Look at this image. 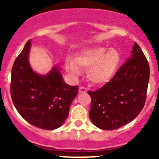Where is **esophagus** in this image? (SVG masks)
Instances as JSON below:
<instances>
[{
    "label": "esophagus",
    "instance_id": "esophagus-1",
    "mask_svg": "<svg viewBox=\"0 0 159 159\" xmlns=\"http://www.w3.org/2000/svg\"><path fill=\"white\" fill-rule=\"evenodd\" d=\"M78 92H79L80 93H85V92H87V89L83 87V86H81V87L79 88V91H78Z\"/></svg>",
    "mask_w": 159,
    "mask_h": 159
}]
</instances>
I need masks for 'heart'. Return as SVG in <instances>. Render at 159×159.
I'll return each mask as SVG.
<instances>
[{
    "label": "heart",
    "instance_id": "1",
    "mask_svg": "<svg viewBox=\"0 0 159 159\" xmlns=\"http://www.w3.org/2000/svg\"><path fill=\"white\" fill-rule=\"evenodd\" d=\"M120 55L116 49L96 47L81 50L74 61L66 62V67L74 75H79L81 68L87 69L89 81L95 84L108 82L115 75L120 64Z\"/></svg>",
    "mask_w": 159,
    "mask_h": 159
}]
</instances>
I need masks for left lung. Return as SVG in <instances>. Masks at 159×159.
Returning <instances> with one entry per match:
<instances>
[{"label":"left lung","instance_id":"obj_1","mask_svg":"<svg viewBox=\"0 0 159 159\" xmlns=\"http://www.w3.org/2000/svg\"><path fill=\"white\" fill-rule=\"evenodd\" d=\"M149 76L148 62L135 43L131 57L113 78L98 90L88 92L92 99V122L98 128L109 130L131 122L145 104Z\"/></svg>","mask_w":159,"mask_h":159}]
</instances>
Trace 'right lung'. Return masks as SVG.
<instances>
[{
    "label": "right lung",
    "instance_id": "add662e5",
    "mask_svg": "<svg viewBox=\"0 0 159 159\" xmlns=\"http://www.w3.org/2000/svg\"><path fill=\"white\" fill-rule=\"evenodd\" d=\"M29 49L30 40L12 67L10 86L12 102L29 124L44 130H54L68 116L78 86L66 84L57 67H53L47 75L35 73L29 63Z\"/></svg>",
    "mask_w": 159,
    "mask_h": 159
}]
</instances>
